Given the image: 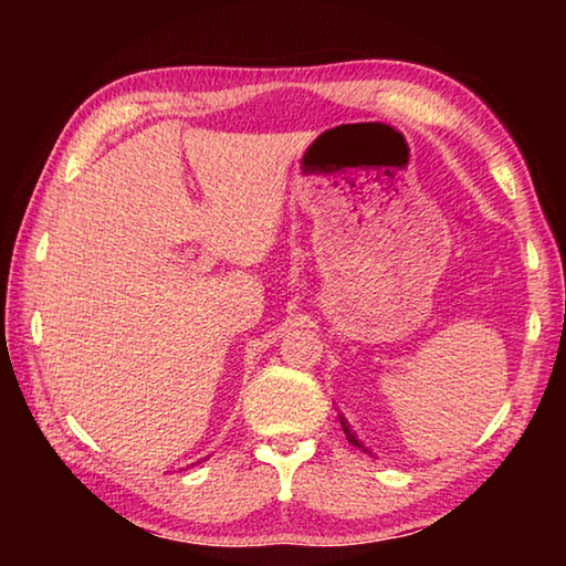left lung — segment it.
<instances>
[{"label":"left lung","mask_w":566,"mask_h":566,"mask_svg":"<svg viewBox=\"0 0 566 566\" xmlns=\"http://www.w3.org/2000/svg\"><path fill=\"white\" fill-rule=\"evenodd\" d=\"M339 421H342V429H344V434H347V439H349V444H354V447H359V449H364V444L359 442V439H357V434H354V432H352V429H349V424H347V419H344V417H339ZM364 452H367V449H364Z\"/></svg>","instance_id":"obj_1"}]
</instances>
